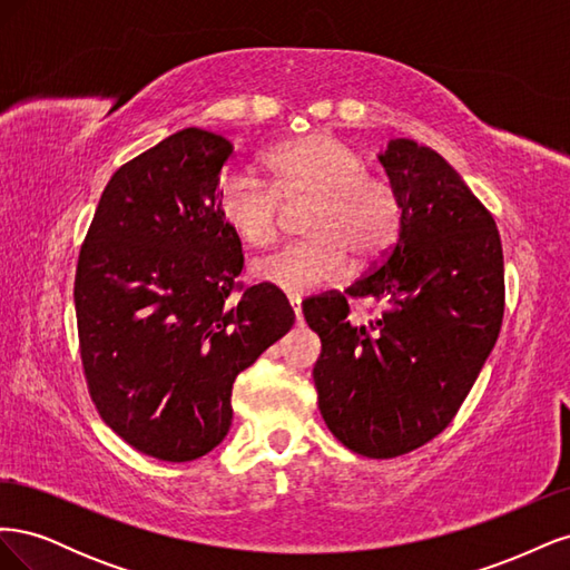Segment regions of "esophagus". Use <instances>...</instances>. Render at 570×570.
Listing matches in <instances>:
<instances>
[{"label":"esophagus","mask_w":570,"mask_h":570,"mask_svg":"<svg viewBox=\"0 0 570 570\" xmlns=\"http://www.w3.org/2000/svg\"><path fill=\"white\" fill-rule=\"evenodd\" d=\"M287 299H289V306H292V312H295L297 321H302V299L295 297V295H289Z\"/></svg>","instance_id":"obj_1"}]
</instances>
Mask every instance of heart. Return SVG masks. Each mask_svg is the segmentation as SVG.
<instances>
[{
    "mask_svg": "<svg viewBox=\"0 0 570 570\" xmlns=\"http://www.w3.org/2000/svg\"><path fill=\"white\" fill-rule=\"evenodd\" d=\"M268 184L249 174H226L218 185V214L252 247L278 239L281 202L312 199L304 233L256 262L258 281L287 295H306L347 271V252L358 264L381 258L400 233L402 209L392 187L366 174L361 154L327 132H312L266 154Z\"/></svg>",
    "mask_w": 570,
    "mask_h": 570,
    "instance_id": "heart-1",
    "label": "heart"
}]
</instances>
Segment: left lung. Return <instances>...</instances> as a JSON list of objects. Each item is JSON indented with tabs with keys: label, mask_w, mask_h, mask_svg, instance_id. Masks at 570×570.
<instances>
[{
	"label": "left lung",
	"mask_w": 570,
	"mask_h": 570,
	"mask_svg": "<svg viewBox=\"0 0 570 570\" xmlns=\"http://www.w3.org/2000/svg\"><path fill=\"white\" fill-rule=\"evenodd\" d=\"M400 199L396 243L344 292L302 304L321 337L318 409L347 450L392 459L452 423L504 318V256L492 214L435 149L406 137L377 154ZM385 298L371 324L348 299Z\"/></svg>",
	"instance_id": "obj_1"
}]
</instances>
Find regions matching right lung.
I'll list each match as a JSON object with an SVG mask.
<instances>
[{"mask_svg":"<svg viewBox=\"0 0 570 570\" xmlns=\"http://www.w3.org/2000/svg\"><path fill=\"white\" fill-rule=\"evenodd\" d=\"M226 135L185 128L120 166L78 256L76 316L99 416L132 450L183 463L233 423L230 394L295 323L278 287H243L239 237L218 214Z\"/></svg>","mask_w":570,"mask_h":570,"instance_id":"right-lung-1","label":"right lung"}]
</instances>
